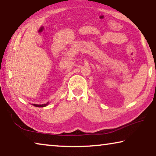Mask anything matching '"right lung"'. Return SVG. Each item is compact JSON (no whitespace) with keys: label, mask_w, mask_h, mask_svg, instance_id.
<instances>
[{"label":"right lung","mask_w":156,"mask_h":156,"mask_svg":"<svg viewBox=\"0 0 156 156\" xmlns=\"http://www.w3.org/2000/svg\"><path fill=\"white\" fill-rule=\"evenodd\" d=\"M49 102H47V104H43V105H36V104H33V105L34 107H46L47 105H48Z\"/></svg>","instance_id":"right-lung-1"}]
</instances>
